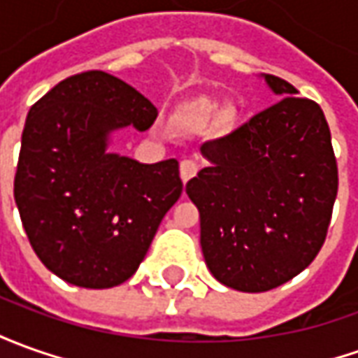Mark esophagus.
Wrapping results in <instances>:
<instances>
[{"instance_id":"esophagus-1","label":"esophagus","mask_w":358,"mask_h":358,"mask_svg":"<svg viewBox=\"0 0 358 358\" xmlns=\"http://www.w3.org/2000/svg\"><path fill=\"white\" fill-rule=\"evenodd\" d=\"M179 171H181V179H183V183H187L191 177L196 175V171H199V164L193 162V159H183L181 165H179Z\"/></svg>"}]
</instances>
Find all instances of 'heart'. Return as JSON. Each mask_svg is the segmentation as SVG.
<instances>
[{
    "instance_id": "b5f03b06",
    "label": "heart",
    "mask_w": 358,
    "mask_h": 358,
    "mask_svg": "<svg viewBox=\"0 0 358 358\" xmlns=\"http://www.w3.org/2000/svg\"><path fill=\"white\" fill-rule=\"evenodd\" d=\"M214 110H216V103L214 101L196 99L185 108V113L177 118V122L179 124H201V122L208 120L214 115Z\"/></svg>"
}]
</instances>
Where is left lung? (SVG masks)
<instances>
[{"mask_svg":"<svg viewBox=\"0 0 358 358\" xmlns=\"http://www.w3.org/2000/svg\"><path fill=\"white\" fill-rule=\"evenodd\" d=\"M261 78L282 99L204 142L208 165L185 189L201 214L206 267L241 292H265L302 273L324 245L337 196L324 110L288 81Z\"/></svg>","mask_w":358,"mask_h":358,"instance_id":"left-lung-1","label":"left lung"}]
</instances>
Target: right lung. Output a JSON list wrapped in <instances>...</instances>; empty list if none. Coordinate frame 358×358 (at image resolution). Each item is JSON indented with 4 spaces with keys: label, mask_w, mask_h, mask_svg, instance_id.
I'll return each mask as SVG.
<instances>
[{
    "label": "right lung",
    "mask_w": 358,
    "mask_h": 358,
    "mask_svg": "<svg viewBox=\"0 0 358 358\" xmlns=\"http://www.w3.org/2000/svg\"><path fill=\"white\" fill-rule=\"evenodd\" d=\"M155 117L152 101L99 70L66 78L29 110L15 203L34 253L62 280L122 285L183 193L177 159L140 164L108 152L115 132H144Z\"/></svg>",
    "instance_id": "obj_1"
}]
</instances>
